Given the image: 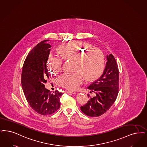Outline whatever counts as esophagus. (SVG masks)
I'll return each mask as SVG.
<instances>
[{
	"instance_id": "1",
	"label": "esophagus",
	"mask_w": 147,
	"mask_h": 147,
	"mask_svg": "<svg viewBox=\"0 0 147 147\" xmlns=\"http://www.w3.org/2000/svg\"><path fill=\"white\" fill-rule=\"evenodd\" d=\"M67 93L68 94H76V92L74 91H67Z\"/></svg>"
}]
</instances>
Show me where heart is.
<instances>
[{"label":"heart","mask_w":147,"mask_h":147,"mask_svg":"<svg viewBox=\"0 0 147 147\" xmlns=\"http://www.w3.org/2000/svg\"><path fill=\"white\" fill-rule=\"evenodd\" d=\"M85 42H73L61 45L59 56H50L47 67L51 73L61 71L63 59H75V73H65L57 79L59 86L74 90L82 85L84 76L87 80H94L102 74L105 68V57L100 50L91 49Z\"/></svg>","instance_id":"obj_1"}]
</instances>
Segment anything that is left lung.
<instances>
[{
    "label": "left lung",
    "mask_w": 147,
    "mask_h": 147,
    "mask_svg": "<svg viewBox=\"0 0 147 147\" xmlns=\"http://www.w3.org/2000/svg\"><path fill=\"white\" fill-rule=\"evenodd\" d=\"M106 57L103 74L88 88L91 90L90 93H96V96L90 97L87 103L80 107L82 112L89 117H99L106 113L114 103L118 94L119 75L117 63L112 54L107 55Z\"/></svg>",
    "instance_id": "left-lung-1"
}]
</instances>
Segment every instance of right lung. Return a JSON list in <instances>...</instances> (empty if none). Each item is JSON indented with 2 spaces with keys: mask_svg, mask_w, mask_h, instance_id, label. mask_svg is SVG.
<instances>
[{
  "mask_svg": "<svg viewBox=\"0 0 147 147\" xmlns=\"http://www.w3.org/2000/svg\"><path fill=\"white\" fill-rule=\"evenodd\" d=\"M48 41H41L30 51L24 61L21 76L22 87L28 104L42 115L59 109V98L63 94L57 90L52 92L45 88L50 73L47 67L51 47Z\"/></svg>",
  "mask_w": 147,
  "mask_h": 147,
  "instance_id": "obj_1",
  "label": "right lung"
}]
</instances>
